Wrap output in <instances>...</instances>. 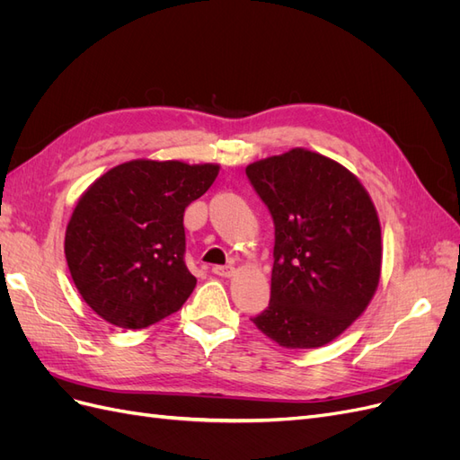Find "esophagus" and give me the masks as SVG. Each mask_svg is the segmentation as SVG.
Wrapping results in <instances>:
<instances>
[{
    "instance_id": "obj_1",
    "label": "esophagus",
    "mask_w": 460,
    "mask_h": 460,
    "mask_svg": "<svg viewBox=\"0 0 460 460\" xmlns=\"http://www.w3.org/2000/svg\"><path fill=\"white\" fill-rule=\"evenodd\" d=\"M213 272L217 276H222V278H230L234 274V267H232V264H226V267H215Z\"/></svg>"
}]
</instances>
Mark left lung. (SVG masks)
<instances>
[{
	"label": "left lung",
	"instance_id": "obj_1",
	"mask_svg": "<svg viewBox=\"0 0 460 460\" xmlns=\"http://www.w3.org/2000/svg\"><path fill=\"white\" fill-rule=\"evenodd\" d=\"M245 174L274 220L270 303L253 324L286 349L323 347L378 289L376 207L351 171L303 147L247 164Z\"/></svg>",
	"mask_w": 460,
	"mask_h": 460
}]
</instances>
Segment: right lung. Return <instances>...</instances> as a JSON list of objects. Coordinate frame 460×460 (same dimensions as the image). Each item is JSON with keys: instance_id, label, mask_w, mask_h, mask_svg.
<instances>
[{"instance_id": "right-lung-1", "label": "right lung", "mask_w": 460, "mask_h": 460, "mask_svg": "<svg viewBox=\"0 0 460 460\" xmlns=\"http://www.w3.org/2000/svg\"><path fill=\"white\" fill-rule=\"evenodd\" d=\"M220 166L134 159L82 193L65 232L78 294L109 324L137 330L182 309L198 280L184 261L186 207Z\"/></svg>"}]
</instances>
